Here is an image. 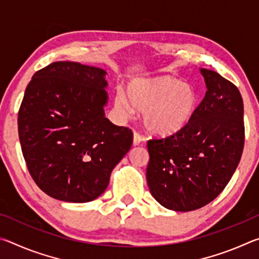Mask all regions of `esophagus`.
Wrapping results in <instances>:
<instances>
[{
    "instance_id": "obj_1",
    "label": "esophagus",
    "mask_w": 259,
    "mask_h": 259,
    "mask_svg": "<svg viewBox=\"0 0 259 259\" xmlns=\"http://www.w3.org/2000/svg\"><path fill=\"white\" fill-rule=\"evenodd\" d=\"M144 142V137L137 131H135L134 133V144L135 145H140Z\"/></svg>"
}]
</instances>
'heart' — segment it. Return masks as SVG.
Instances as JSON below:
<instances>
[{
	"label": "heart",
	"mask_w": 259,
	"mask_h": 259,
	"mask_svg": "<svg viewBox=\"0 0 259 259\" xmlns=\"http://www.w3.org/2000/svg\"><path fill=\"white\" fill-rule=\"evenodd\" d=\"M198 105L199 94L194 87L168 75L136 80L129 85L128 99L123 94L115 97L116 108L125 115L131 113V106L144 111L145 126L159 136L183 130L193 119Z\"/></svg>",
	"instance_id": "obj_1"
}]
</instances>
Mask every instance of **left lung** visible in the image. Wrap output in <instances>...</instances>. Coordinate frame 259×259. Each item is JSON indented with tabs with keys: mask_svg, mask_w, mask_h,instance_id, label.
I'll return each instance as SVG.
<instances>
[{
	"mask_svg": "<svg viewBox=\"0 0 259 259\" xmlns=\"http://www.w3.org/2000/svg\"><path fill=\"white\" fill-rule=\"evenodd\" d=\"M207 85L185 128L147 142L146 179L152 195L175 211L204 207L221 194L238 166L244 146L243 102L236 85L201 68Z\"/></svg>",
	"mask_w": 259,
	"mask_h": 259,
	"instance_id": "8db88e82",
	"label": "left lung"
}]
</instances>
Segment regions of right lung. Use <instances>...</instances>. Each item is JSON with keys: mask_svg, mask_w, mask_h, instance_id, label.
Masks as SVG:
<instances>
[{"mask_svg": "<svg viewBox=\"0 0 259 259\" xmlns=\"http://www.w3.org/2000/svg\"><path fill=\"white\" fill-rule=\"evenodd\" d=\"M105 75L102 68L56 61L26 88L18 112L21 151L33 181L51 198H98L133 145V131L105 117Z\"/></svg>", "mask_w": 259, "mask_h": 259, "instance_id": "add662e5", "label": "right lung"}]
</instances>
